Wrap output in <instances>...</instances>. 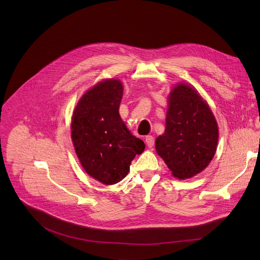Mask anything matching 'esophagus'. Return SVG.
Masks as SVG:
<instances>
[{"mask_svg": "<svg viewBox=\"0 0 260 260\" xmlns=\"http://www.w3.org/2000/svg\"><path fill=\"white\" fill-rule=\"evenodd\" d=\"M145 142H146L147 146H148L149 148H151V147H153L154 144H155V138L153 137V136H146Z\"/></svg>", "mask_w": 260, "mask_h": 260, "instance_id": "34e87169", "label": "esophagus"}]
</instances>
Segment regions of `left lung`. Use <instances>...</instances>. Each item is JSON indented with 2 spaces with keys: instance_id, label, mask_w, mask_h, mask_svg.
I'll return each mask as SVG.
<instances>
[{
  "instance_id": "8db88e82",
  "label": "left lung",
  "mask_w": 260,
  "mask_h": 260,
  "mask_svg": "<svg viewBox=\"0 0 260 260\" xmlns=\"http://www.w3.org/2000/svg\"><path fill=\"white\" fill-rule=\"evenodd\" d=\"M218 142V126L209 105L186 84L170 93L166 133L156 139V151L173 176L190 178L212 161Z\"/></svg>"
}]
</instances>
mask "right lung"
I'll list each match as a JSON object with an SVG mask.
<instances>
[{"label": "right lung", "instance_id": "add662e5", "mask_svg": "<svg viewBox=\"0 0 260 260\" xmlns=\"http://www.w3.org/2000/svg\"><path fill=\"white\" fill-rule=\"evenodd\" d=\"M122 95L119 80L102 81L80 99L72 120V139L82 167L108 185L124 178L133 159L145 147L119 115Z\"/></svg>", "mask_w": 260, "mask_h": 260}]
</instances>
